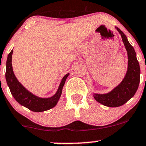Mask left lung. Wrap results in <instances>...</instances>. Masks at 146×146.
I'll return each instance as SVG.
<instances>
[{
	"instance_id": "8db88e82",
	"label": "left lung",
	"mask_w": 146,
	"mask_h": 146,
	"mask_svg": "<svg viewBox=\"0 0 146 146\" xmlns=\"http://www.w3.org/2000/svg\"><path fill=\"white\" fill-rule=\"evenodd\" d=\"M127 51L128 69L126 76L120 85L107 94H94V98L98 102L109 107H117L127 102L136 93L140 82V67L136 58L134 47L128 42L126 35L116 27Z\"/></svg>"
}]
</instances>
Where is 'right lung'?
<instances>
[{"instance_id": "right-lung-1", "label": "right lung", "mask_w": 146, "mask_h": 146, "mask_svg": "<svg viewBox=\"0 0 146 146\" xmlns=\"http://www.w3.org/2000/svg\"><path fill=\"white\" fill-rule=\"evenodd\" d=\"M12 53H13V50L10 51L7 56L5 72L6 81L10 88L12 96L20 104L23 105L31 111H35V112H42V111L48 110L56 106L59 98H60L62 88L69 74H67L62 78L58 90L54 96L50 98H37V96L28 91L15 77L12 66Z\"/></svg>"}]
</instances>
